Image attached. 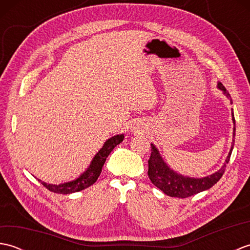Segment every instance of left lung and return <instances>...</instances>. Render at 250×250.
Wrapping results in <instances>:
<instances>
[{"mask_svg": "<svg viewBox=\"0 0 250 250\" xmlns=\"http://www.w3.org/2000/svg\"><path fill=\"white\" fill-rule=\"evenodd\" d=\"M218 88L224 91L226 97L230 99L232 102L231 97L229 92L227 91L224 84L218 83ZM232 120L234 124V128H233V142L229 155H228L226 162L224 166L221 167L216 173L209 175L203 178H192L188 176H184L176 172H174L172 168L167 167V164L163 161L162 157L159 153L156 146L151 144V155L149 160H148V176L151 180V183L156 186L157 188L163 191L164 193L173 196V198H188L193 194H196L202 191L207 190L213 187L215 184L222 177L225 173V169L228 162L230 160L231 153L233 150V146H234V137H235V119L234 115L232 113Z\"/></svg>", "mask_w": 250, "mask_h": 250, "instance_id": "1", "label": "left lung"}]
</instances>
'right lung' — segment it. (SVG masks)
Listing matches in <instances>:
<instances>
[{"mask_svg":"<svg viewBox=\"0 0 250 250\" xmlns=\"http://www.w3.org/2000/svg\"><path fill=\"white\" fill-rule=\"evenodd\" d=\"M124 139H125L124 134H119V135H115L113 137H110V139L106 141L104 143L103 147L101 148L97 155L94 156L93 160L91 161L89 167L87 168V171L83 172L81 176L75 180H72V182L60 184V185L46 184L40 179L39 180L44 187H46L49 191H51V192H55V193L70 194V193L78 192V191L86 189L97 182L101 172H102V167L106 161V158L109 156L111 150H113L117 145L120 144V143L124 141Z\"/></svg>","mask_w":250,"mask_h":250,"instance_id":"1","label":"right lung"}]
</instances>
